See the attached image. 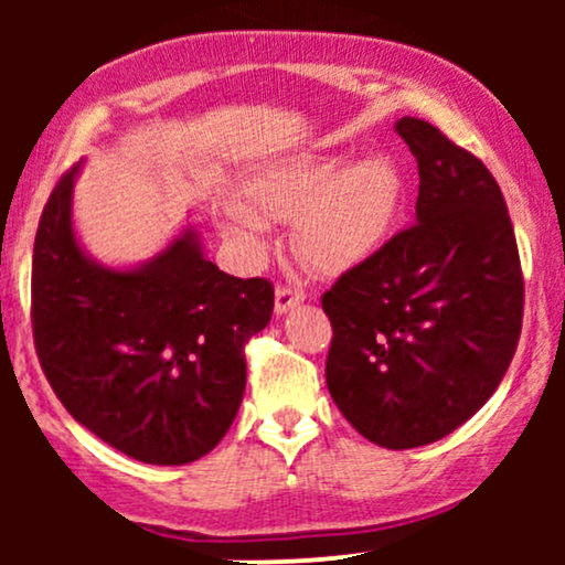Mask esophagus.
<instances>
[{
	"mask_svg": "<svg viewBox=\"0 0 565 565\" xmlns=\"http://www.w3.org/2000/svg\"><path fill=\"white\" fill-rule=\"evenodd\" d=\"M305 302V291L300 289H291V287H278L276 289V313L284 316L289 313L291 308H297V305Z\"/></svg>",
	"mask_w": 565,
	"mask_h": 565,
	"instance_id": "obj_1",
	"label": "esophagus"
}]
</instances>
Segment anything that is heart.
Returning a JSON list of instances; mask_svg holds the SVG:
<instances>
[{
    "instance_id": "1",
    "label": "heart",
    "mask_w": 565,
    "mask_h": 565,
    "mask_svg": "<svg viewBox=\"0 0 565 565\" xmlns=\"http://www.w3.org/2000/svg\"><path fill=\"white\" fill-rule=\"evenodd\" d=\"M401 193L398 167L382 153L353 161L340 153H297L252 172L244 183L246 206L225 204L220 231L257 255L268 244V223L291 220V244L302 263L340 276L387 242Z\"/></svg>"
}]
</instances>
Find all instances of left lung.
Wrapping results in <instances>:
<instances>
[{
  "instance_id": "1",
  "label": "left lung",
  "mask_w": 565,
  "mask_h": 565,
  "mask_svg": "<svg viewBox=\"0 0 565 565\" xmlns=\"http://www.w3.org/2000/svg\"><path fill=\"white\" fill-rule=\"evenodd\" d=\"M417 159V223L337 278L327 385L361 436L414 449L468 423L515 355L523 274L494 174L423 119L395 121Z\"/></svg>"
}]
</instances>
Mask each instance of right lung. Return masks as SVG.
<instances>
[{
	"mask_svg": "<svg viewBox=\"0 0 565 565\" xmlns=\"http://www.w3.org/2000/svg\"><path fill=\"white\" fill-rule=\"evenodd\" d=\"M79 167L44 204L31 323L44 377L76 423L148 465H188L223 440L246 385L244 345L274 313V284L223 274L185 228L138 268L76 242Z\"/></svg>",
	"mask_w": 565,
	"mask_h": 565,
	"instance_id": "add662e5",
	"label": "right lung"
}]
</instances>
